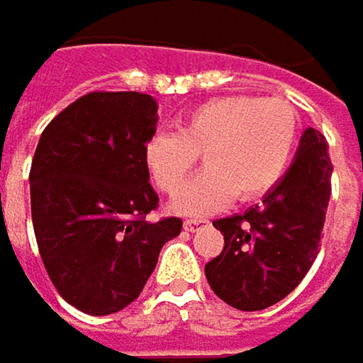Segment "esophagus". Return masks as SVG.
Returning <instances> with one entry per match:
<instances>
[{
    "mask_svg": "<svg viewBox=\"0 0 363 363\" xmlns=\"http://www.w3.org/2000/svg\"><path fill=\"white\" fill-rule=\"evenodd\" d=\"M208 220L206 218H189V220H184V229L186 231H197L199 227H203Z\"/></svg>",
    "mask_w": 363,
    "mask_h": 363,
    "instance_id": "34e87169",
    "label": "esophagus"
}]
</instances>
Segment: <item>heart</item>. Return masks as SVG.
Masks as SVG:
<instances>
[{
  "mask_svg": "<svg viewBox=\"0 0 363 363\" xmlns=\"http://www.w3.org/2000/svg\"><path fill=\"white\" fill-rule=\"evenodd\" d=\"M298 136V113L284 99L218 96L189 109L177 132L145 145V164L160 191L174 195L199 155L208 168L184 186L177 206L201 214L235 195L254 199L286 174Z\"/></svg>",
  "mask_w": 363,
  "mask_h": 363,
  "instance_id": "heart-1",
  "label": "heart"
}]
</instances>
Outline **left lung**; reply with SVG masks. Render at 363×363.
<instances>
[{"label": "left lung", "mask_w": 363, "mask_h": 363, "mask_svg": "<svg viewBox=\"0 0 363 363\" xmlns=\"http://www.w3.org/2000/svg\"><path fill=\"white\" fill-rule=\"evenodd\" d=\"M330 177L326 136L307 128L292 166L262 203L214 220L225 248L206 264V277L218 298L240 311H260L303 281L320 252Z\"/></svg>", "instance_id": "1"}]
</instances>
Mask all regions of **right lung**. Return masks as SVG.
<instances>
[{
    "label": "right lung",
    "mask_w": 363,
    "mask_h": 363,
    "mask_svg": "<svg viewBox=\"0 0 363 363\" xmlns=\"http://www.w3.org/2000/svg\"><path fill=\"white\" fill-rule=\"evenodd\" d=\"M157 103L140 92H90L41 132L31 162V216L43 267L58 294L90 315L138 298L160 250L182 220H149L160 197L145 145Z\"/></svg>",
    "instance_id": "obj_1"
}]
</instances>
